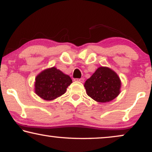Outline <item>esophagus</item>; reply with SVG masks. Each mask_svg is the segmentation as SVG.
<instances>
[{"instance_id":"esophagus-1","label":"esophagus","mask_w":152,"mask_h":152,"mask_svg":"<svg viewBox=\"0 0 152 152\" xmlns=\"http://www.w3.org/2000/svg\"><path fill=\"white\" fill-rule=\"evenodd\" d=\"M75 81H78V82H81V83H83V82L84 81V78H76V79H75Z\"/></svg>"}]
</instances>
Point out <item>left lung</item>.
<instances>
[{
    "label": "left lung",
    "mask_w": 152,
    "mask_h": 152,
    "mask_svg": "<svg viewBox=\"0 0 152 152\" xmlns=\"http://www.w3.org/2000/svg\"><path fill=\"white\" fill-rule=\"evenodd\" d=\"M121 82L117 74L110 68L101 66L84 83L87 95L99 103L114 100L121 92Z\"/></svg>",
    "instance_id": "obj_1"
}]
</instances>
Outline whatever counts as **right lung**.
<instances>
[{
    "mask_svg": "<svg viewBox=\"0 0 152 152\" xmlns=\"http://www.w3.org/2000/svg\"><path fill=\"white\" fill-rule=\"evenodd\" d=\"M71 83L72 80L69 75L53 66L45 69L36 76L35 93L43 100L52 101L65 94Z\"/></svg>",
    "mask_w": 152,
    "mask_h": 152,
    "instance_id": "add662e5",
    "label": "right lung"
}]
</instances>
